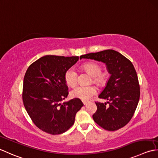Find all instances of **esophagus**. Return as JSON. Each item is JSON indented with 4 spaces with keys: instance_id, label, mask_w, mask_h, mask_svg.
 Wrapping results in <instances>:
<instances>
[{
    "instance_id": "34e87169",
    "label": "esophagus",
    "mask_w": 158,
    "mask_h": 158,
    "mask_svg": "<svg viewBox=\"0 0 158 158\" xmlns=\"http://www.w3.org/2000/svg\"><path fill=\"white\" fill-rule=\"evenodd\" d=\"M82 102H83V105H86L88 103V101H82Z\"/></svg>"
}]
</instances>
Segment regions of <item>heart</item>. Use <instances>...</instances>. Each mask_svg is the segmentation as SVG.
I'll return each mask as SVG.
<instances>
[{
    "instance_id": "heart-1",
    "label": "heart",
    "mask_w": 158,
    "mask_h": 158,
    "mask_svg": "<svg viewBox=\"0 0 158 158\" xmlns=\"http://www.w3.org/2000/svg\"><path fill=\"white\" fill-rule=\"evenodd\" d=\"M84 70L92 76L93 82L98 85H102L107 82L108 73L107 72H101V66L100 64L96 62H88L83 65ZM77 74L75 68L71 67L66 70L64 75L65 82L70 87H75L77 83ZM97 89L94 85L81 86L79 85L74 88L70 92V94L74 98L86 101L97 94Z\"/></svg>"
}]
</instances>
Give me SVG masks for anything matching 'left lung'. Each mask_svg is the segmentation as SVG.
<instances>
[{"instance_id": "1", "label": "left lung", "mask_w": 158, "mask_h": 158, "mask_svg": "<svg viewBox=\"0 0 158 158\" xmlns=\"http://www.w3.org/2000/svg\"><path fill=\"white\" fill-rule=\"evenodd\" d=\"M106 64L111 76L106 87L98 96L107 103L95 102L97 110L94 122L107 131L123 127L134 116L140 98V85L134 65L120 52L112 49L81 55Z\"/></svg>"}]
</instances>
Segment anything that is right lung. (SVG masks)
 <instances>
[{"label":"right lung","mask_w":158,"mask_h":158,"mask_svg":"<svg viewBox=\"0 0 158 158\" xmlns=\"http://www.w3.org/2000/svg\"><path fill=\"white\" fill-rule=\"evenodd\" d=\"M78 60L77 56L46 55L34 61L26 71L22 94L24 106L35 125L47 134L66 131L83 106L78 98L61 103L69 94L65 73Z\"/></svg>","instance_id":"obj_1"}]
</instances>
